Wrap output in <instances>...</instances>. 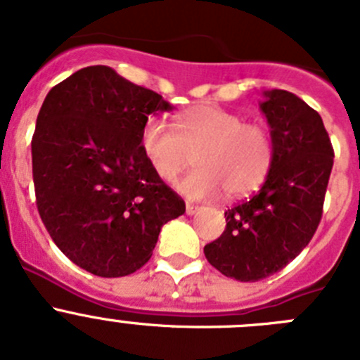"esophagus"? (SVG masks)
<instances>
[{
  "label": "esophagus",
  "mask_w": 360,
  "mask_h": 360,
  "mask_svg": "<svg viewBox=\"0 0 360 360\" xmlns=\"http://www.w3.org/2000/svg\"><path fill=\"white\" fill-rule=\"evenodd\" d=\"M198 211H200L198 205H193V203H187V205H186V214L187 216L196 214V212H198Z\"/></svg>",
  "instance_id": "1"
}]
</instances>
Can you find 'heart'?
<instances>
[{"instance_id": "heart-1", "label": "heart", "mask_w": 360, "mask_h": 360, "mask_svg": "<svg viewBox=\"0 0 360 360\" xmlns=\"http://www.w3.org/2000/svg\"><path fill=\"white\" fill-rule=\"evenodd\" d=\"M141 148L160 180L173 184L196 153L195 173L178 184L191 200L236 198L265 182L274 160V141L262 124L243 122L238 113L198 104L180 111L174 129L149 117L142 126Z\"/></svg>"}]
</instances>
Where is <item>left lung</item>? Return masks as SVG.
I'll return each instance as SVG.
<instances>
[{"mask_svg": "<svg viewBox=\"0 0 360 360\" xmlns=\"http://www.w3.org/2000/svg\"><path fill=\"white\" fill-rule=\"evenodd\" d=\"M274 160L262 189L225 211L227 227L203 247L227 278L259 281L276 274L310 243L323 216L333 149L321 115L287 90L263 91Z\"/></svg>", "mask_w": 360, "mask_h": 360, "instance_id": "left-lung-1", "label": "left lung"}]
</instances>
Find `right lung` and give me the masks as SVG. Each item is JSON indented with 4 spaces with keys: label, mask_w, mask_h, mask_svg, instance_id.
Here are the masks:
<instances>
[{
    "label": "right lung",
    "mask_w": 360,
    "mask_h": 360,
    "mask_svg": "<svg viewBox=\"0 0 360 360\" xmlns=\"http://www.w3.org/2000/svg\"><path fill=\"white\" fill-rule=\"evenodd\" d=\"M171 110L103 65L72 73L44 98L32 139L37 211L61 252L91 274H133L162 225L186 212L141 148L148 117Z\"/></svg>",
    "instance_id": "right-lung-1"
}]
</instances>
